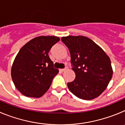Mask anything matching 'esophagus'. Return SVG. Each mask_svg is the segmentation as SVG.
Instances as JSON below:
<instances>
[{
	"instance_id": "esophagus-1",
	"label": "esophagus",
	"mask_w": 125,
	"mask_h": 125,
	"mask_svg": "<svg viewBox=\"0 0 125 125\" xmlns=\"http://www.w3.org/2000/svg\"><path fill=\"white\" fill-rule=\"evenodd\" d=\"M67 69H68V67H66V68H64V69H59V71H60L61 72H64V71H66Z\"/></svg>"
}]
</instances>
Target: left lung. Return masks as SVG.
Here are the masks:
<instances>
[{
	"label": "left lung",
	"instance_id": "left-lung-1",
	"mask_svg": "<svg viewBox=\"0 0 125 125\" xmlns=\"http://www.w3.org/2000/svg\"><path fill=\"white\" fill-rule=\"evenodd\" d=\"M61 41L69 49L72 69L76 74L74 80L68 83L71 92L82 100L99 96L112 78L110 57L88 37L69 36L62 37Z\"/></svg>",
	"mask_w": 125,
	"mask_h": 125
}]
</instances>
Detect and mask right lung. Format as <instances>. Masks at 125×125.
<instances>
[{
  "mask_svg": "<svg viewBox=\"0 0 125 125\" xmlns=\"http://www.w3.org/2000/svg\"><path fill=\"white\" fill-rule=\"evenodd\" d=\"M56 36H39L26 43L15 57L11 76L15 87L27 97L39 98L48 90L58 73L48 53L59 41Z\"/></svg>",
  "mask_w": 125,
  "mask_h": 125,
  "instance_id": "add662e5",
  "label": "right lung"
}]
</instances>
